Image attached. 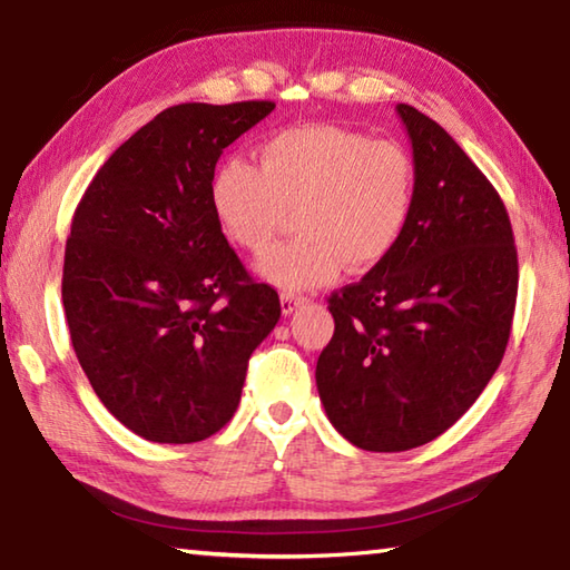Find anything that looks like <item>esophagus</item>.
Here are the masks:
<instances>
[{
  "mask_svg": "<svg viewBox=\"0 0 570 570\" xmlns=\"http://www.w3.org/2000/svg\"><path fill=\"white\" fill-rule=\"evenodd\" d=\"M306 298L302 294H292V292H284L282 294V312L284 314H292L296 312V306H302Z\"/></svg>",
  "mask_w": 570,
  "mask_h": 570,
  "instance_id": "34e87169",
  "label": "esophagus"
}]
</instances>
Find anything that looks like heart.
I'll return each mask as SVG.
<instances>
[{"label":"heart","instance_id":"1","mask_svg":"<svg viewBox=\"0 0 570 570\" xmlns=\"http://www.w3.org/2000/svg\"><path fill=\"white\" fill-rule=\"evenodd\" d=\"M210 208L224 236L262 254L284 210L296 208V238L258 262L284 292L334 282L346 264L384 262L410 224L417 170L410 150L342 125H298L258 142V163L228 156L210 178Z\"/></svg>","mask_w":570,"mask_h":570}]
</instances>
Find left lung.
<instances>
[{
    "label": "left lung",
    "mask_w": 570,
    "mask_h": 570,
    "mask_svg": "<svg viewBox=\"0 0 570 570\" xmlns=\"http://www.w3.org/2000/svg\"><path fill=\"white\" fill-rule=\"evenodd\" d=\"M417 196L392 254L330 296L334 336L316 362L326 417L370 452L450 430L503 360L518 296L508 210L440 125L397 105Z\"/></svg>",
    "instance_id": "left-lung-1"
}]
</instances>
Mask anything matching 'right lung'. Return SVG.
I'll use <instances>...</instances> for the list:
<instances>
[{
  "label": "right lung",
  "instance_id": "right-lung-1",
  "mask_svg": "<svg viewBox=\"0 0 570 570\" xmlns=\"http://www.w3.org/2000/svg\"><path fill=\"white\" fill-rule=\"evenodd\" d=\"M274 108L173 105L102 163L72 216L62 304L75 354L105 407L150 442L216 435L282 316L208 196L220 153Z\"/></svg>",
  "mask_w": 570,
  "mask_h": 570
}]
</instances>
